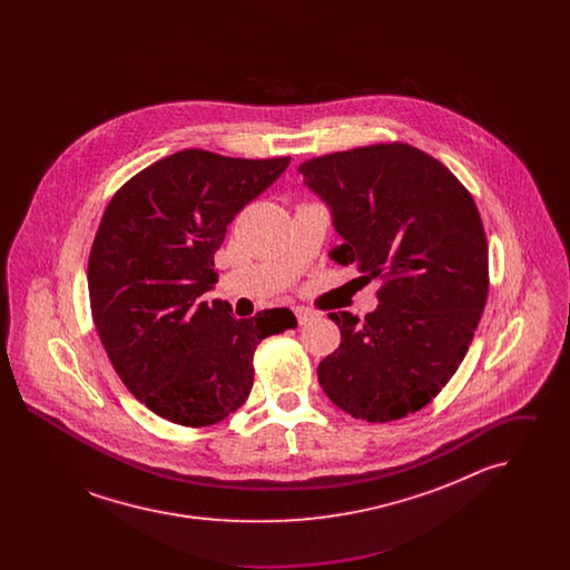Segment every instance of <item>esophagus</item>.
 I'll use <instances>...</instances> for the list:
<instances>
[{
  "mask_svg": "<svg viewBox=\"0 0 570 570\" xmlns=\"http://www.w3.org/2000/svg\"><path fill=\"white\" fill-rule=\"evenodd\" d=\"M295 316H297L298 325H307L314 318V314L309 309H303V307L295 309Z\"/></svg>",
  "mask_w": 570,
  "mask_h": 570,
  "instance_id": "esophagus-1",
  "label": "esophagus"
}]
</instances>
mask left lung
I'll return each instance as SVG.
<instances>
[{
  "mask_svg": "<svg viewBox=\"0 0 570 570\" xmlns=\"http://www.w3.org/2000/svg\"><path fill=\"white\" fill-rule=\"evenodd\" d=\"M298 170L344 237L331 256L382 282L365 318L328 314L342 342L318 365L321 386L370 423L419 412L458 372L488 303L479 207L444 164L400 140L326 154Z\"/></svg>",
  "mask_w": 570,
  "mask_h": 570,
  "instance_id": "8db88e82",
  "label": "left lung"
}]
</instances>
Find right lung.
Wrapping results in <instances>:
<instances>
[{"instance_id": "right-lung-1", "label": "right lung", "mask_w": 570, "mask_h": 570, "mask_svg": "<svg viewBox=\"0 0 570 570\" xmlns=\"http://www.w3.org/2000/svg\"><path fill=\"white\" fill-rule=\"evenodd\" d=\"M288 163L184 149L136 173L105 209L87 261L91 318L126 389L170 423L207 428L244 406L256 346L297 326L286 307L235 318L200 298L226 226Z\"/></svg>"}]
</instances>
